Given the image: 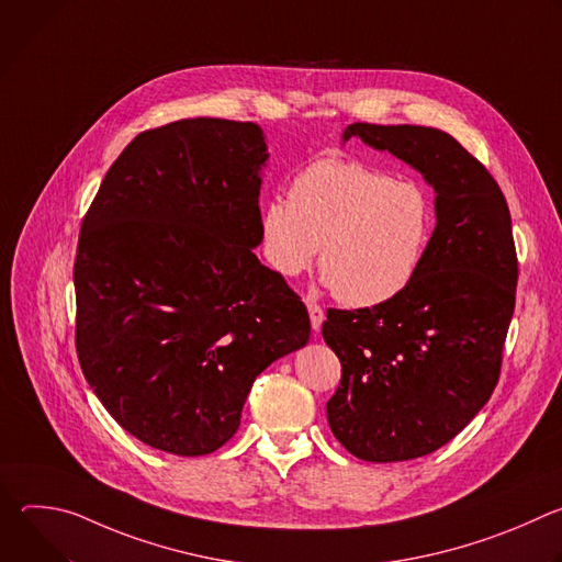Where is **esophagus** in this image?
<instances>
[{
    "instance_id": "34e87169",
    "label": "esophagus",
    "mask_w": 562,
    "mask_h": 562,
    "mask_svg": "<svg viewBox=\"0 0 562 562\" xmlns=\"http://www.w3.org/2000/svg\"><path fill=\"white\" fill-rule=\"evenodd\" d=\"M306 308H308V317H311V327L317 331L319 327H323V319H325V308L319 306L317 302L308 300L306 302Z\"/></svg>"
}]
</instances>
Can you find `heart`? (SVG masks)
I'll list each match as a JSON object with an SVG mask.
<instances>
[{"label":"heart","instance_id":"b5f03b06","mask_svg":"<svg viewBox=\"0 0 562 562\" xmlns=\"http://www.w3.org/2000/svg\"><path fill=\"white\" fill-rule=\"evenodd\" d=\"M436 224L429 189L347 157H323L291 182L289 202L262 209L269 265L284 278L319 271L349 306H375L416 278Z\"/></svg>","mask_w":562,"mask_h":562}]
</instances>
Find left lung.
I'll list each match as a JSON object with an SVG mask.
<instances>
[{
    "instance_id": "8db88e82",
    "label": "left lung",
    "mask_w": 562,
    "mask_h": 562,
    "mask_svg": "<svg viewBox=\"0 0 562 562\" xmlns=\"http://www.w3.org/2000/svg\"><path fill=\"white\" fill-rule=\"evenodd\" d=\"M342 137L405 159L436 191L412 284L375 306L329 308L323 323L342 364L327 403L334 436L360 460H414L456 438L498 384L518 282L512 215L487 167L445 131L356 122Z\"/></svg>"
}]
</instances>
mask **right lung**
<instances>
[{"instance_id": "right-lung-1", "label": "right lung", "mask_w": 562, "mask_h": 562, "mask_svg": "<svg viewBox=\"0 0 562 562\" xmlns=\"http://www.w3.org/2000/svg\"><path fill=\"white\" fill-rule=\"evenodd\" d=\"M267 157L254 122L142 131L82 220L79 367L117 425L153 449H220L256 378L308 342L302 297L254 254Z\"/></svg>"}]
</instances>
